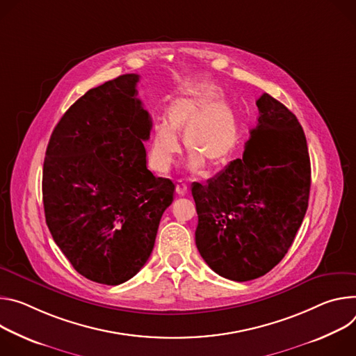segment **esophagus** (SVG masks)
<instances>
[{
    "label": "esophagus",
    "instance_id": "obj_1",
    "mask_svg": "<svg viewBox=\"0 0 356 356\" xmlns=\"http://www.w3.org/2000/svg\"><path fill=\"white\" fill-rule=\"evenodd\" d=\"M177 193L178 195H181V196H184L186 192H188V185L184 182V181H181V179H178L177 181Z\"/></svg>",
    "mask_w": 356,
    "mask_h": 356
}]
</instances>
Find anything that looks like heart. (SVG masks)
Here are the masks:
<instances>
[{
	"instance_id": "heart-1",
	"label": "heart",
	"mask_w": 356,
	"mask_h": 356,
	"mask_svg": "<svg viewBox=\"0 0 356 356\" xmlns=\"http://www.w3.org/2000/svg\"><path fill=\"white\" fill-rule=\"evenodd\" d=\"M219 97L215 88H205L170 103L164 113L165 123L154 124L149 133L147 154L152 170L161 174L171 170L181 149L179 133L185 149L191 152V171H201L205 163L215 168L229 160L239 143V123L232 107Z\"/></svg>"
}]
</instances>
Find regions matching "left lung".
Returning <instances> with one entry per match:
<instances>
[{
  "label": "left lung",
  "mask_w": 356,
  "mask_h": 356,
  "mask_svg": "<svg viewBox=\"0 0 356 356\" xmlns=\"http://www.w3.org/2000/svg\"><path fill=\"white\" fill-rule=\"evenodd\" d=\"M242 158L207 185L193 182L195 242L219 275L249 282L277 266L308 208L311 165L297 117L264 93Z\"/></svg>",
  "instance_id": "8db88e82"
}]
</instances>
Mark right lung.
I'll use <instances>...</instances> for the list:
<instances>
[{
  "mask_svg": "<svg viewBox=\"0 0 356 356\" xmlns=\"http://www.w3.org/2000/svg\"><path fill=\"white\" fill-rule=\"evenodd\" d=\"M136 73L76 100L56 124L44 161L42 198L55 243L83 277L122 284L147 263L171 179L147 170L151 118Z\"/></svg>",
  "mask_w": 356,
  "mask_h": 356,
  "instance_id": "1",
  "label": "right lung"
}]
</instances>
